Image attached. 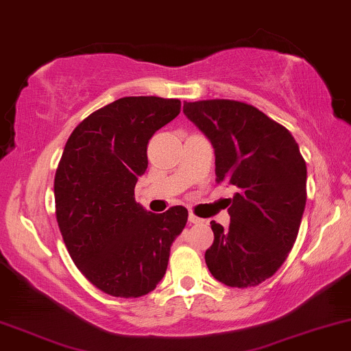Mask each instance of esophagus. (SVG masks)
<instances>
[{
    "instance_id": "obj_1",
    "label": "esophagus",
    "mask_w": 351,
    "mask_h": 351,
    "mask_svg": "<svg viewBox=\"0 0 351 351\" xmlns=\"http://www.w3.org/2000/svg\"><path fill=\"white\" fill-rule=\"evenodd\" d=\"M189 223H191V224H204L205 219L195 217L194 213H189Z\"/></svg>"
}]
</instances>
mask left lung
Masks as SVG:
<instances>
[{
    "label": "left lung",
    "mask_w": 351,
    "mask_h": 351,
    "mask_svg": "<svg viewBox=\"0 0 351 351\" xmlns=\"http://www.w3.org/2000/svg\"><path fill=\"white\" fill-rule=\"evenodd\" d=\"M215 149L217 181L236 186L230 226L210 221L205 263L217 281L254 287L273 276L297 239L306 204V163L295 139L268 115L231 99L184 102Z\"/></svg>",
    "instance_id": "1"
}]
</instances>
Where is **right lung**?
Returning <instances> with one entry per match:
<instances>
[{
    "instance_id": "1",
    "label": "right lung",
    "mask_w": 351,
    "mask_h": 351,
    "mask_svg": "<svg viewBox=\"0 0 351 351\" xmlns=\"http://www.w3.org/2000/svg\"><path fill=\"white\" fill-rule=\"evenodd\" d=\"M180 110V99L121 97L86 117L64 147L54 178L60 234L83 276L109 295L154 291L188 221L181 205L151 213L134 200L149 139Z\"/></svg>"
}]
</instances>
